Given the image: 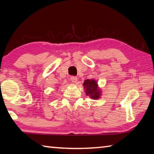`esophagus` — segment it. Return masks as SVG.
I'll return each instance as SVG.
<instances>
[{
    "instance_id": "obj_1",
    "label": "esophagus",
    "mask_w": 154,
    "mask_h": 154,
    "mask_svg": "<svg viewBox=\"0 0 154 154\" xmlns=\"http://www.w3.org/2000/svg\"><path fill=\"white\" fill-rule=\"evenodd\" d=\"M71 80L72 83H76L77 82V77L75 76H71Z\"/></svg>"
}]
</instances>
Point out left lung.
<instances>
[{
  "instance_id": "1",
  "label": "left lung",
  "mask_w": 154,
  "mask_h": 154,
  "mask_svg": "<svg viewBox=\"0 0 154 154\" xmlns=\"http://www.w3.org/2000/svg\"><path fill=\"white\" fill-rule=\"evenodd\" d=\"M83 86L85 88V93L93 99H98L100 97V92L98 89L97 83L94 79H86L83 83Z\"/></svg>"
}]
</instances>
